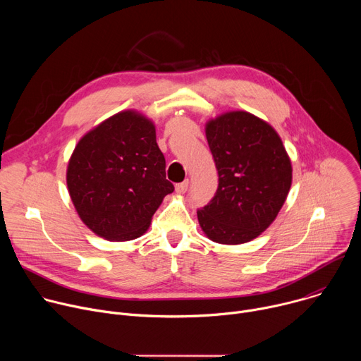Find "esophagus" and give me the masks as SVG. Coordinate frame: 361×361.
I'll list each match as a JSON object with an SVG mask.
<instances>
[{
  "label": "esophagus",
  "instance_id": "1",
  "mask_svg": "<svg viewBox=\"0 0 361 361\" xmlns=\"http://www.w3.org/2000/svg\"><path fill=\"white\" fill-rule=\"evenodd\" d=\"M187 188H188V180H187V181H183V183H180V184H177V185H176V192H177V194H184V192L187 191Z\"/></svg>",
  "mask_w": 361,
  "mask_h": 361
}]
</instances>
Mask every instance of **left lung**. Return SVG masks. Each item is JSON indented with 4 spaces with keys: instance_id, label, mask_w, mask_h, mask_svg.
Wrapping results in <instances>:
<instances>
[{
    "instance_id": "left-lung-1",
    "label": "left lung",
    "mask_w": 361,
    "mask_h": 361,
    "mask_svg": "<svg viewBox=\"0 0 361 361\" xmlns=\"http://www.w3.org/2000/svg\"><path fill=\"white\" fill-rule=\"evenodd\" d=\"M219 171L214 198L197 212L204 234L219 244H243L276 220L288 195L293 167L277 131L247 111L205 123Z\"/></svg>"
}]
</instances>
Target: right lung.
I'll return each mask as SVG.
<instances>
[{"label": "right lung", "instance_id": "1", "mask_svg": "<svg viewBox=\"0 0 361 361\" xmlns=\"http://www.w3.org/2000/svg\"><path fill=\"white\" fill-rule=\"evenodd\" d=\"M67 187L81 221L98 237H141L174 191L156 126L135 110L120 111L85 133L67 167Z\"/></svg>", "mask_w": 361, "mask_h": 361}]
</instances>
